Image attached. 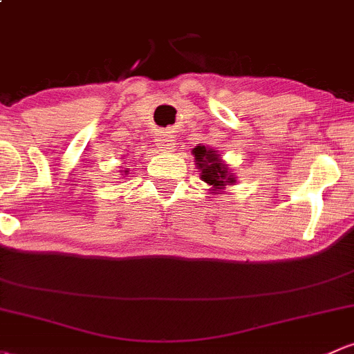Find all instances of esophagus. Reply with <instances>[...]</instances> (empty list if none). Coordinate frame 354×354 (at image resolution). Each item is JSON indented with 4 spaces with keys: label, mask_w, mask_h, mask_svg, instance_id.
I'll list each match as a JSON object with an SVG mask.
<instances>
[{
    "label": "esophagus",
    "mask_w": 354,
    "mask_h": 354,
    "mask_svg": "<svg viewBox=\"0 0 354 354\" xmlns=\"http://www.w3.org/2000/svg\"><path fill=\"white\" fill-rule=\"evenodd\" d=\"M156 147H158L160 150H163V151H170V150H174V148H176V140H174L172 134L165 133V134H162L158 140H156Z\"/></svg>",
    "instance_id": "esophagus-1"
}]
</instances>
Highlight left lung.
Listing matches in <instances>:
<instances>
[{"label": "left lung", "mask_w": 354, "mask_h": 354, "mask_svg": "<svg viewBox=\"0 0 354 354\" xmlns=\"http://www.w3.org/2000/svg\"><path fill=\"white\" fill-rule=\"evenodd\" d=\"M192 153L196 156V165L201 169V178L206 184L213 185L214 191L235 182V177L228 174L227 165L221 162L220 155L216 151L206 147H196Z\"/></svg>", "instance_id": "1"}]
</instances>
